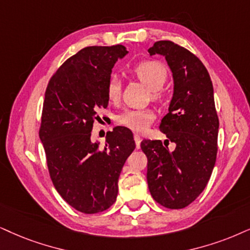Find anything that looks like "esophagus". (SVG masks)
<instances>
[{"label":"esophagus","mask_w":250,"mask_h":250,"mask_svg":"<svg viewBox=\"0 0 250 250\" xmlns=\"http://www.w3.org/2000/svg\"><path fill=\"white\" fill-rule=\"evenodd\" d=\"M134 140H135V143H136V147L140 148L141 147V142H142V138L140 135H135L134 136Z\"/></svg>","instance_id":"obj_1"}]
</instances>
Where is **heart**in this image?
I'll list each match as a JSON object with an SVG mask.
<instances>
[{
    "label": "heart",
    "instance_id": "obj_1",
    "mask_svg": "<svg viewBox=\"0 0 250 250\" xmlns=\"http://www.w3.org/2000/svg\"><path fill=\"white\" fill-rule=\"evenodd\" d=\"M136 77L144 83L150 90L157 93L165 84L167 70L160 62L144 61L132 69ZM107 98L109 102H116L121 93V84L116 77H112L107 83ZM154 120V114L147 109H125L118 116L119 125L130 129L132 131L142 132L151 125Z\"/></svg>",
    "mask_w": 250,
    "mask_h": 250
}]
</instances>
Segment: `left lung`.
Returning a JSON list of instances; mask_svg holds the SVG:
<instances>
[{
  "mask_svg": "<svg viewBox=\"0 0 250 250\" xmlns=\"http://www.w3.org/2000/svg\"><path fill=\"white\" fill-rule=\"evenodd\" d=\"M150 56L166 59L173 76V97L160 131L175 144L169 151L162 141L144 140L147 186L154 201L168 209H182L200 196L216 164L219 130L213 86L201 60L172 41H157Z\"/></svg>",
  "mask_w": 250,
  "mask_h": 250,
  "instance_id": "8db88e82",
  "label": "left lung"
}]
</instances>
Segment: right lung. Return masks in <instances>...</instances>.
Segmentation results:
<instances>
[{
	"instance_id": "obj_1",
	"label": "right lung",
	"mask_w": 250,
	"mask_h": 250,
	"mask_svg": "<svg viewBox=\"0 0 250 250\" xmlns=\"http://www.w3.org/2000/svg\"><path fill=\"white\" fill-rule=\"evenodd\" d=\"M125 46H90L69 58L50 78L45 93L39 137L53 185L83 213L107 210L118 196V181L135 150L132 132L116 127L106 142L91 141L98 109L108 105L107 83Z\"/></svg>"
}]
</instances>
